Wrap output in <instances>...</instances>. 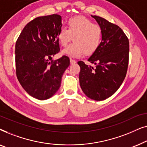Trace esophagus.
<instances>
[{"label":"esophagus","mask_w":147,"mask_h":147,"mask_svg":"<svg viewBox=\"0 0 147 147\" xmlns=\"http://www.w3.org/2000/svg\"><path fill=\"white\" fill-rule=\"evenodd\" d=\"M76 63V60H74L73 59H70V63L74 64V63Z\"/></svg>","instance_id":"34e87169"}]
</instances>
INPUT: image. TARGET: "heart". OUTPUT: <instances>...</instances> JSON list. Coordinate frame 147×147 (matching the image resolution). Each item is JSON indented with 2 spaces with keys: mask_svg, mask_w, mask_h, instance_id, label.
Returning a JSON list of instances; mask_svg holds the SVG:
<instances>
[{
  "mask_svg": "<svg viewBox=\"0 0 147 147\" xmlns=\"http://www.w3.org/2000/svg\"><path fill=\"white\" fill-rule=\"evenodd\" d=\"M67 29L61 27L57 33L60 45L65 47L72 38L74 41L63 53L73 57H80L84 53L88 55L95 52L102 39V29L98 24L84 16H76L67 20Z\"/></svg>",
  "mask_w": 147,
  "mask_h": 147,
  "instance_id": "b5f03b06",
  "label": "heart"
}]
</instances>
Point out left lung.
Masks as SVG:
<instances>
[{"instance_id": "obj_1", "label": "left lung", "mask_w": 147, "mask_h": 147, "mask_svg": "<svg viewBox=\"0 0 147 147\" xmlns=\"http://www.w3.org/2000/svg\"><path fill=\"white\" fill-rule=\"evenodd\" d=\"M101 26L102 39L98 49L88 59L96 68L78 62L80 67V86L90 99L101 101L117 91L127 72L129 41L118 25L104 18L92 15Z\"/></svg>"}]
</instances>
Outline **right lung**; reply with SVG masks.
I'll return each instance as SVG.
<instances>
[{"label": "right lung", "instance_id": "1", "mask_svg": "<svg viewBox=\"0 0 147 147\" xmlns=\"http://www.w3.org/2000/svg\"><path fill=\"white\" fill-rule=\"evenodd\" d=\"M61 26V17L57 14L37 17L26 25L16 41L17 79L38 100H47L57 92L70 64L65 55L52 59L60 51L57 33Z\"/></svg>", "mask_w": 147, "mask_h": 147}]
</instances>
